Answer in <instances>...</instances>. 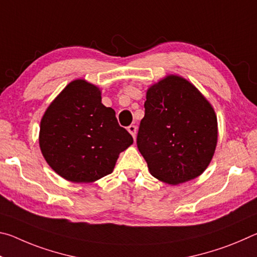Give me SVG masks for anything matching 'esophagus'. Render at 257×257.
<instances>
[{"mask_svg": "<svg viewBox=\"0 0 257 257\" xmlns=\"http://www.w3.org/2000/svg\"><path fill=\"white\" fill-rule=\"evenodd\" d=\"M128 132L132 134V136L135 138L136 137V132H137V127L136 125H134V124H130L129 127H128Z\"/></svg>", "mask_w": 257, "mask_h": 257, "instance_id": "esophagus-1", "label": "esophagus"}]
</instances>
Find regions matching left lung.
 <instances>
[{
	"label": "left lung",
	"instance_id": "1",
	"mask_svg": "<svg viewBox=\"0 0 257 257\" xmlns=\"http://www.w3.org/2000/svg\"><path fill=\"white\" fill-rule=\"evenodd\" d=\"M144 106L137 146L151 175L169 185L202 175L217 142L210 102L185 78L170 75L147 89Z\"/></svg>",
	"mask_w": 257,
	"mask_h": 257
}]
</instances>
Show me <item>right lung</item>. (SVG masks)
Wrapping results in <instances>:
<instances>
[{
  "mask_svg": "<svg viewBox=\"0 0 257 257\" xmlns=\"http://www.w3.org/2000/svg\"><path fill=\"white\" fill-rule=\"evenodd\" d=\"M134 143L101 90L84 79L66 86L41 121L40 147L50 167L66 180L94 182L113 171L119 154Z\"/></svg>",
  "mask_w": 257,
  "mask_h": 257,
  "instance_id": "right-lung-1",
  "label": "right lung"
}]
</instances>
